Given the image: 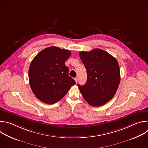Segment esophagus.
<instances>
[{
    "mask_svg": "<svg viewBox=\"0 0 148 148\" xmlns=\"http://www.w3.org/2000/svg\"><path fill=\"white\" fill-rule=\"evenodd\" d=\"M74 79H75V82H76V83H77V81H78V78H75Z\"/></svg>",
    "mask_w": 148,
    "mask_h": 148,
    "instance_id": "1",
    "label": "esophagus"
}]
</instances>
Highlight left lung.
<instances>
[{
  "label": "left lung",
  "instance_id": "8db88e82",
  "mask_svg": "<svg viewBox=\"0 0 148 148\" xmlns=\"http://www.w3.org/2000/svg\"><path fill=\"white\" fill-rule=\"evenodd\" d=\"M79 57L87 70V80L78 87L85 99L92 107L101 106L115 95L121 80L119 64L113 56L95 49L81 51Z\"/></svg>",
  "mask_w": 148,
  "mask_h": 148
}]
</instances>
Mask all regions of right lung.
<instances>
[{"mask_svg":"<svg viewBox=\"0 0 148 148\" xmlns=\"http://www.w3.org/2000/svg\"><path fill=\"white\" fill-rule=\"evenodd\" d=\"M71 54L68 50L52 46L41 51L32 60L29 70V83L41 101L56 103L75 84L69 75V70L65 64Z\"/></svg>","mask_w":148,"mask_h":148,"instance_id":"obj_1","label":"right lung"}]
</instances>
